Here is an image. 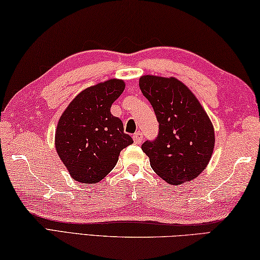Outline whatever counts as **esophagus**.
Segmentation results:
<instances>
[{
    "mask_svg": "<svg viewBox=\"0 0 260 260\" xmlns=\"http://www.w3.org/2000/svg\"><path fill=\"white\" fill-rule=\"evenodd\" d=\"M133 140H134V142H135V144H141L142 143V141H143V135H142V133H135L134 135H133Z\"/></svg>",
    "mask_w": 260,
    "mask_h": 260,
    "instance_id": "obj_1",
    "label": "esophagus"
}]
</instances>
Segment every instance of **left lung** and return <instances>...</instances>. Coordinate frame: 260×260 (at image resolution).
Listing matches in <instances>:
<instances>
[{
    "label": "left lung",
    "instance_id": "1",
    "mask_svg": "<svg viewBox=\"0 0 260 260\" xmlns=\"http://www.w3.org/2000/svg\"><path fill=\"white\" fill-rule=\"evenodd\" d=\"M140 88L159 122L157 139L142 144L151 168L172 185L197 178L209 164L215 146L214 126L204 107L175 77L143 75Z\"/></svg>",
    "mask_w": 260,
    "mask_h": 260
}]
</instances>
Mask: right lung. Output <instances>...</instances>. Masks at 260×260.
<instances>
[{
  "label": "right lung",
  "mask_w": 260,
  "mask_h": 260,
  "mask_svg": "<svg viewBox=\"0 0 260 260\" xmlns=\"http://www.w3.org/2000/svg\"><path fill=\"white\" fill-rule=\"evenodd\" d=\"M125 89L122 79L111 78L83 89L62 112L54 144L73 179L95 184L109 174L120 151L133 143L110 108Z\"/></svg>",
  "instance_id": "1"
}]
</instances>
